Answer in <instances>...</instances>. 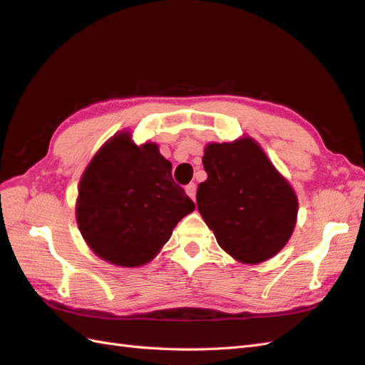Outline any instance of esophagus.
I'll return each instance as SVG.
<instances>
[{"instance_id":"34e87169","label":"esophagus","mask_w":365,"mask_h":365,"mask_svg":"<svg viewBox=\"0 0 365 365\" xmlns=\"http://www.w3.org/2000/svg\"><path fill=\"white\" fill-rule=\"evenodd\" d=\"M185 192H187V195H189L192 200L195 201V196H196V184L195 182H190L189 185L185 187Z\"/></svg>"}]
</instances>
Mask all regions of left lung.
<instances>
[{"label":"left lung","mask_w":365,"mask_h":365,"mask_svg":"<svg viewBox=\"0 0 365 365\" xmlns=\"http://www.w3.org/2000/svg\"><path fill=\"white\" fill-rule=\"evenodd\" d=\"M202 164L196 204L219 247L242 263L275 256L292 235L298 202L262 148L250 137L210 143Z\"/></svg>","instance_id":"obj_1"}]
</instances>
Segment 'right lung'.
<instances>
[{
    "label": "right lung",
    "mask_w": 365,
    "mask_h": 365,
    "mask_svg": "<svg viewBox=\"0 0 365 365\" xmlns=\"http://www.w3.org/2000/svg\"><path fill=\"white\" fill-rule=\"evenodd\" d=\"M193 210L155 143L137 146L129 132H120L85 169L76 219L98 257L118 267H140L155 257L175 225Z\"/></svg>",
    "instance_id": "add662e5"
}]
</instances>
